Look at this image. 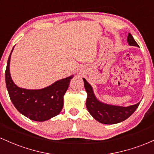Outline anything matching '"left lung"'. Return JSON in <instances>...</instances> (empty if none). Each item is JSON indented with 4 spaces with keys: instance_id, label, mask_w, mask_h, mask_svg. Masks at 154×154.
I'll list each match as a JSON object with an SVG mask.
<instances>
[{
    "instance_id": "8db88e82",
    "label": "left lung",
    "mask_w": 154,
    "mask_h": 154,
    "mask_svg": "<svg viewBox=\"0 0 154 154\" xmlns=\"http://www.w3.org/2000/svg\"><path fill=\"white\" fill-rule=\"evenodd\" d=\"M127 42L130 46H139L130 33L128 35ZM83 80L84 83V87L87 92V99L86 102V108L93 118L100 123L113 124L123 122L128 119L139 106L140 103L129 107L115 106L104 104L97 100L93 92L92 88L90 84L86 82V79H83Z\"/></svg>"
}]
</instances>
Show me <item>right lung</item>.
Listing matches in <instances>:
<instances>
[{"mask_svg": "<svg viewBox=\"0 0 154 154\" xmlns=\"http://www.w3.org/2000/svg\"><path fill=\"white\" fill-rule=\"evenodd\" d=\"M11 52L8 59L5 77L8 94L15 108L26 117L37 122H44L58 115L63 109V96L72 75L57 81L42 89L30 90L20 88L15 85L10 75Z\"/></svg>", "mask_w": 154, "mask_h": 154, "instance_id": "obj_1", "label": "right lung"}]
</instances>
